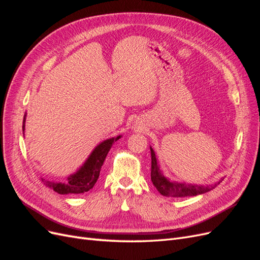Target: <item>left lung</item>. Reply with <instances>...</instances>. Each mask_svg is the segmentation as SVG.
<instances>
[{"mask_svg":"<svg viewBox=\"0 0 260 260\" xmlns=\"http://www.w3.org/2000/svg\"><path fill=\"white\" fill-rule=\"evenodd\" d=\"M151 148V156H152V170H151V179L154 186L157 188L161 195L167 196V198H187V196H196L200 194H204L209 192L212 188H215V185H200V184H191L185 182H178V181L170 180L164 175V172L160 170V166L155 151L152 146Z\"/></svg>","mask_w":260,"mask_h":260,"instance_id":"obj_1","label":"left lung"}]
</instances>
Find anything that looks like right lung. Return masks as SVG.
<instances>
[{"label": "right lung", "instance_id": "right-lung-1", "mask_svg": "<svg viewBox=\"0 0 260 260\" xmlns=\"http://www.w3.org/2000/svg\"><path fill=\"white\" fill-rule=\"evenodd\" d=\"M27 114L23 116L22 122V133L25 137V123H26ZM121 136H117L111 139L104 140L95 148L93 149L88 158L83 162L82 166L78 169L75 174L67 177L65 182H57V181H50L41 178L44 184L52 188L58 194H81L90 191L96 183L100 177V171L103 162L106 158L107 153L111 149L114 142L119 140Z\"/></svg>", "mask_w": 260, "mask_h": 260}]
</instances>
